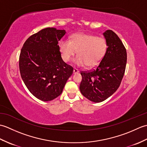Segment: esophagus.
Here are the masks:
<instances>
[{"mask_svg":"<svg viewBox=\"0 0 147 147\" xmlns=\"http://www.w3.org/2000/svg\"><path fill=\"white\" fill-rule=\"evenodd\" d=\"M79 70H78V69H76V68H74V69H73V73L74 74H76V73H79Z\"/></svg>","mask_w":147,"mask_h":147,"instance_id":"34e87169","label":"esophagus"}]
</instances>
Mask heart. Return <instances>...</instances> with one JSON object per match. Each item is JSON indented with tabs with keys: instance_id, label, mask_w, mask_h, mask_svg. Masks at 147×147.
<instances>
[{
	"instance_id": "1",
	"label": "heart",
	"mask_w": 147,
	"mask_h": 147,
	"mask_svg": "<svg viewBox=\"0 0 147 147\" xmlns=\"http://www.w3.org/2000/svg\"><path fill=\"white\" fill-rule=\"evenodd\" d=\"M59 49L62 59L69 62L76 54L74 62L78 66L92 67L98 64L107 51V42L104 38L86 33H76L72 35L70 41L62 40Z\"/></svg>"
}]
</instances>
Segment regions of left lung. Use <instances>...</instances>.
Here are the masks:
<instances>
[{
  "instance_id": "8db88e82",
  "label": "left lung",
  "mask_w": 147,
  "mask_h": 147,
  "mask_svg": "<svg viewBox=\"0 0 147 147\" xmlns=\"http://www.w3.org/2000/svg\"><path fill=\"white\" fill-rule=\"evenodd\" d=\"M107 51L95 69L81 71L80 90L82 95L93 102H101L111 96L120 86L125 73L127 53L125 47L113 31L104 33Z\"/></svg>"
}]
</instances>
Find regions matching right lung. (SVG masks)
I'll return each instance as SVG.
<instances>
[{
  "label": "right lung",
  "mask_w": 147,
  "mask_h": 147,
  "mask_svg": "<svg viewBox=\"0 0 147 147\" xmlns=\"http://www.w3.org/2000/svg\"><path fill=\"white\" fill-rule=\"evenodd\" d=\"M65 30L47 28L33 34L23 44L20 55L21 76L30 93L42 101L60 95L73 72L62 60L58 42Z\"/></svg>",
  "instance_id": "right-lung-1"
}]
</instances>
